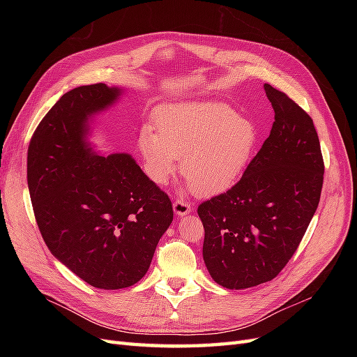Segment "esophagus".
Returning a JSON list of instances; mask_svg holds the SVG:
<instances>
[{
	"mask_svg": "<svg viewBox=\"0 0 357 357\" xmlns=\"http://www.w3.org/2000/svg\"><path fill=\"white\" fill-rule=\"evenodd\" d=\"M172 208H174V213L181 218V215H186L192 211V205L186 199H176L174 204H172Z\"/></svg>",
	"mask_w": 357,
	"mask_h": 357,
	"instance_id": "1",
	"label": "esophagus"
}]
</instances>
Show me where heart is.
<instances>
[{
  "instance_id": "b5f03b06",
  "label": "heart",
  "mask_w": 357,
  "mask_h": 357,
  "mask_svg": "<svg viewBox=\"0 0 357 357\" xmlns=\"http://www.w3.org/2000/svg\"><path fill=\"white\" fill-rule=\"evenodd\" d=\"M257 126L219 101L171 104L144 123L137 147L147 177L165 185L178 168L199 197H214L241 178L257 143Z\"/></svg>"
}]
</instances>
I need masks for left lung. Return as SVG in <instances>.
I'll list each match as a JSON object with an SVG mask.
<instances>
[{"mask_svg": "<svg viewBox=\"0 0 357 357\" xmlns=\"http://www.w3.org/2000/svg\"><path fill=\"white\" fill-rule=\"evenodd\" d=\"M274 109L271 134L241 180L198 207L202 256L226 289L271 282L294 256L314 215L323 156L312 119L284 92L264 84Z\"/></svg>", "mask_w": 357, "mask_h": 357, "instance_id": "obj_1", "label": "left lung"}]
</instances>
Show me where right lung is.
<instances>
[{"instance_id":"1","label":"right lung","mask_w":357,"mask_h":357,"mask_svg":"<svg viewBox=\"0 0 357 357\" xmlns=\"http://www.w3.org/2000/svg\"><path fill=\"white\" fill-rule=\"evenodd\" d=\"M122 89L104 83L63 93L28 147V188L43 240L88 284H135L172 222V204L128 153H95L91 119Z\"/></svg>"}]
</instances>
